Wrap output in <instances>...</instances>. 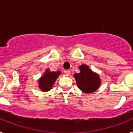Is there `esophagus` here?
Instances as JSON below:
<instances>
[{
	"label": "esophagus",
	"mask_w": 133,
	"mask_h": 133,
	"mask_svg": "<svg viewBox=\"0 0 133 133\" xmlns=\"http://www.w3.org/2000/svg\"><path fill=\"white\" fill-rule=\"evenodd\" d=\"M64 74L66 75V76H69V75H70V70H65L64 71Z\"/></svg>",
	"instance_id": "1"
}]
</instances>
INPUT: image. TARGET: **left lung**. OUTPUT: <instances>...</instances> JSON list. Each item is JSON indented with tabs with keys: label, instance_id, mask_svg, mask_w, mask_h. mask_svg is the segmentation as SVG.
<instances>
[{
	"label": "left lung",
	"instance_id": "left-lung-1",
	"mask_svg": "<svg viewBox=\"0 0 133 133\" xmlns=\"http://www.w3.org/2000/svg\"><path fill=\"white\" fill-rule=\"evenodd\" d=\"M78 69L79 73H75L73 75L78 89L87 94L96 91L101 84V80L98 74L93 72L87 64L79 66Z\"/></svg>",
	"mask_w": 133,
	"mask_h": 133
}]
</instances>
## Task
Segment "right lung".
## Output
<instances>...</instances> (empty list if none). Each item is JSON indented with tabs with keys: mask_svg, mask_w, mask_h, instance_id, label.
<instances>
[{
	"mask_svg": "<svg viewBox=\"0 0 133 133\" xmlns=\"http://www.w3.org/2000/svg\"><path fill=\"white\" fill-rule=\"evenodd\" d=\"M60 75H61V72L59 70H57L56 72H51L49 68L47 69L38 79V88L43 92L49 91L52 89V86Z\"/></svg>",
	"mask_w": 133,
	"mask_h": 133,
	"instance_id": "obj_1",
	"label": "right lung"
}]
</instances>
